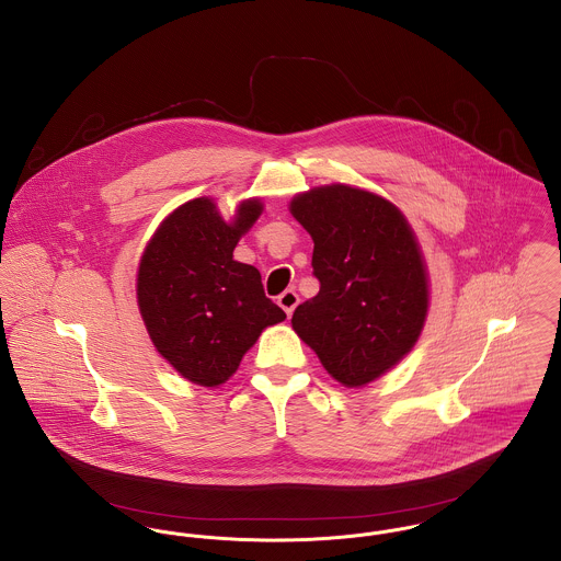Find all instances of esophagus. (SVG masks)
<instances>
[{
	"label": "esophagus",
	"instance_id": "esophagus-1",
	"mask_svg": "<svg viewBox=\"0 0 561 561\" xmlns=\"http://www.w3.org/2000/svg\"><path fill=\"white\" fill-rule=\"evenodd\" d=\"M277 302H279V307H282L288 316H293L295 307L299 305V295H297L295 290H284V293L277 297Z\"/></svg>",
	"mask_w": 561,
	"mask_h": 561
}]
</instances>
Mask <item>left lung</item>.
<instances>
[{
    "label": "left lung",
    "instance_id": "obj_1",
    "mask_svg": "<svg viewBox=\"0 0 561 561\" xmlns=\"http://www.w3.org/2000/svg\"><path fill=\"white\" fill-rule=\"evenodd\" d=\"M311 234L320 290L293 313V329L324 369L356 388L387 374L416 344L430 307L427 268L414 230L387 198L344 183L290 203Z\"/></svg>",
    "mask_w": 561,
    "mask_h": 561
}]
</instances>
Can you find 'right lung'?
<instances>
[{
    "mask_svg": "<svg viewBox=\"0 0 561 561\" xmlns=\"http://www.w3.org/2000/svg\"><path fill=\"white\" fill-rule=\"evenodd\" d=\"M260 214L262 203L250 198L226 224L211 198H194L160 224L142 252V322L156 350L194 385H224L260 333L286 318L266 299L259 268L232 259Z\"/></svg>",
    "mask_w": 561,
    "mask_h": 561,
    "instance_id": "obj_1",
    "label": "right lung"
}]
</instances>
